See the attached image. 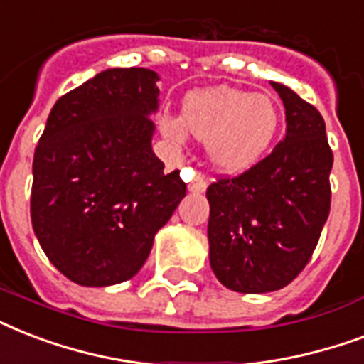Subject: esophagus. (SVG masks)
Wrapping results in <instances>:
<instances>
[{
    "label": "esophagus",
    "instance_id": "34e87169",
    "mask_svg": "<svg viewBox=\"0 0 364 364\" xmlns=\"http://www.w3.org/2000/svg\"><path fill=\"white\" fill-rule=\"evenodd\" d=\"M188 190H190L191 193H203V191L207 190V180L203 178L201 174H197V176L191 178L190 184H188Z\"/></svg>",
    "mask_w": 364,
    "mask_h": 364
}]
</instances>
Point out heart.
<instances>
[{"instance_id":"obj_1","label":"heart","mask_w":364,"mask_h":364,"mask_svg":"<svg viewBox=\"0 0 364 364\" xmlns=\"http://www.w3.org/2000/svg\"><path fill=\"white\" fill-rule=\"evenodd\" d=\"M279 106L272 95L233 87H216L188 95L182 121L163 117V136L174 146L186 142V131L208 142V157L216 168L237 174L260 161L279 129Z\"/></svg>"}]
</instances>
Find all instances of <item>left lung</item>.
Returning a JSON list of instances; mask_svg holds the SVG:
<instances>
[{
    "mask_svg": "<svg viewBox=\"0 0 364 364\" xmlns=\"http://www.w3.org/2000/svg\"><path fill=\"white\" fill-rule=\"evenodd\" d=\"M287 134L235 178L208 186V258L226 289L262 294L287 287L314 255L331 213L332 150L323 115L272 81Z\"/></svg>",
    "mask_w": 364,
    "mask_h": 364,
    "instance_id": "8db88e82",
    "label": "left lung"
}]
</instances>
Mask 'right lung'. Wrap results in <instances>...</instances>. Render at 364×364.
<instances>
[{
  "instance_id": "1",
  "label": "right lung",
  "mask_w": 364,
  "mask_h": 364,
  "mask_svg": "<svg viewBox=\"0 0 364 364\" xmlns=\"http://www.w3.org/2000/svg\"><path fill=\"white\" fill-rule=\"evenodd\" d=\"M159 75L112 68L56 100L33 154L30 213L50 264L83 287L134 277L186 196L151 150Z\"/></svg>"
}]
</instances>
